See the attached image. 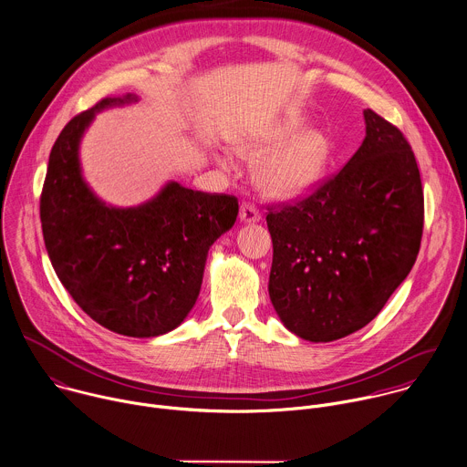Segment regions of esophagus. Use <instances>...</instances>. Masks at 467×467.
Listing matches in <instances>:
<instances>
[{"label": "esophagus", "mask_w": 467, "mask_h": 467, "mask_svg": "<svg viewBox=\"0 0 467 467\" xmlns=\"http://www.w3.org/2000/svg\"><path fill=\"white\" fill-rule=\"evenodd\" d=\"M262 214L260 211L253 205V203H244L240 207V220L245 222V223H254V222H260Z\"/></svg>", "instance_id": "34e87169"}]
</instances>
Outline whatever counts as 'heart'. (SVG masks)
I'll list each match as a JSON object with an SVG mask.
<instances>
[{
  "instance_id": "1",
  "label": "heart",
  "mask_w": 467,
  "mask_h": 467,
  "mask_svg": "<svg viewBox=\"0 0 467 467\" xmlns=\"http://www.w3.org/2000/svg\"><path fill=\"white\" fill-rule=\"evenodd\" d=\"M306 120L289 115L269 128L260 139L236 144V153L244 160L258 161L265 153L283 146L265 158L254 172L262 192L278 200L298 198L312 191L327 172L332 155L330 139L317 130H307ZM227 167L225 160H220Z\"/></svg>"
}]
</instances>
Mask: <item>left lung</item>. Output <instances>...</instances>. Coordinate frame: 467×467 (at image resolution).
I'll use <instances>...</instances> for the list:
<instances>
[{"label": "left lung", "mask_w": 467, "mask_h": 467, "mask_svg": "<svg viewBox=\"0 0 467 467\" xmlns=\"http://www.w3.org/2000/svg\"><path fill=\"white\" fill-rule=\"evenodd\" d=\"M350 161L312 194L271 207L269 298L300 339L328 343L367 327L410 273L423 233V191L403 133L365 109Z\"/></svg>", "instance_id": "8db88e82"}]
</instances>
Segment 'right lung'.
I'll list each match as a JSON object with an SVG mask.
<instances>
[{"mask_svg":"<svg viewBox=\"0 0 467 467\" xmlns=\"http://www.w3.org/2000/svg\"><path fill=\"white\" fill-rule=\"evenodd\" d=\"M137 102L106 97L73 117L53 144L40 196L51 264L73 300L100 327L128 337L178 328L200 295L209 247L238 216V200L171 182L150 202L117 209L80 172L78 144L97 111Z\"/></svg>","mask_w":467,"mask_h":467,"instance_id":"add662e5","label":"right lung"}]
</instances>
